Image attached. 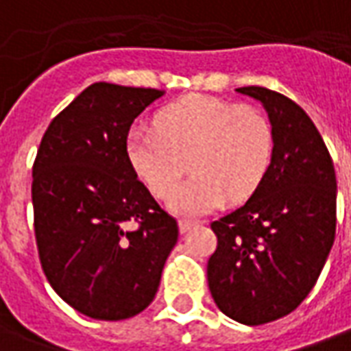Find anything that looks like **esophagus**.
<instances>
[{"label": "esophagus", "instance_id": "obj_1", "mask_svg": "<svg viewBox=\"0 0 351 351\" xmlns=\"http://www.w3.org/2000/svg\"><path fill=\"white\" fill-rule=\"evenodd\" d=\"M178 224H180L181 234H185V232H189L193 226H195V222H191V220H180Z\"/></svg>", "mask_w": 351, "mask_h": 351}]
</instances>
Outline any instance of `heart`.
<instances>
[{
	"label": "heart",
	"instance_id": "b5f03b06",
	"mask_svg": "<svg viewBox=\"0 0 351 351\" xmlns=\"http://www.w3.org/2000/svg\"><path fill=\"white\" fill-rule=\"evenodd\" d=\"M272 150V125L258 108L206 94L164 106L154 127H133L125 141L131 168L158 197L175 191L190 160L195 173L170 201L187 216L210 213L228 197L247 199L269 170Z\"/></svg>",
	"mask_w": 351,
	"mask_h": 351
}]
</instances>
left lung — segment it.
Wrapping results in <instances>:
<instances>
[{
    "label": "left lung",
    "mask_w": 351,
    "mask_h": 351,
    "mask_svg": "<svg viewBox=\"0 0 351 351\" xmlns=\"http://www.w3.org/2000/svg\"><path fill=\"white\" fill-rule=\"evenodd\" d=\"M265 110L272 160L243 206L214 220L208 288L218 309L257 326L290 315L313 290L336 232V173L311 117L284 94L241 86Z\"/></svg>",
    "instance_id": "8db88e82"
}]
</instances>
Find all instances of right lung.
I'll return each mask as SVG.
<instances>
[{
	"label": "right lung",
	"mask_w": 351,
	"mask_h": 351,
	"mask_svg": "<svg viewBox=\"0 0 351 351\" xmlns=\"http://www.w3.org/2000/svg\"><path fill=\"white\" fill-rule=\"evenodd\" d=\"M162 94L94 82L51 119L36 152L40 265L61 300L90 319L121 321L147 309L178 241L176 218L137 180L125 152L131 123Z\"/></svg>",
	"instance_id": "right-lung-1"
}]
</instances>
